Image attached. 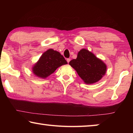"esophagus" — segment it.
<instances>
[{
    "instance_id": "34e87169",
    "label": "esophagus",
    "mask_w": 133,
    "mask_h": 133,
    "mask_svg": "<svg viewBox=\"0 0 133 133\" xmlns=\"http://www.w3.org/2000/svg\"><path fill=\"white\" fill-rule=\"evenodd\" d=\"M70 58H67V62L68 63L70 62Z\"/></svg>"
}]
</instances>
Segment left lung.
<instances>
[{
  "label": "left lung",
  "instance_id": "8db88e82",
  "mask_svg": "<svg viewBox=\"0 0 133 133\" xmlns=\"http://www.w3.org/2000/svg\"><path fill=\"white\" fill-rule=\"evenodd\" d=\"M69 64L86 84L97 82L105 75L107 69L106 65L102 60L84 49L78 53L76 59L71 60Z\"/></svg>",
  "mask_w": 133,
  "mask_h": 133
}]
</instances>
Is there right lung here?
<instances>
[{"label": "right lung", "instance_id": "right-lung-1", "mask_svg": "<svg viewBox=\"0 0 133 133\" xmlns=\"http://www.w3.org/2000/svg\"><path fill=\"white\" fill-rule=\"evenodd\" d=\"M66 64L67 61L59 52L49 49L33 67V71L38 77L44 78L53 73L58 67Z\"/></svg>", "mask_w": 133, "mask_h": 133}]
</instances>
